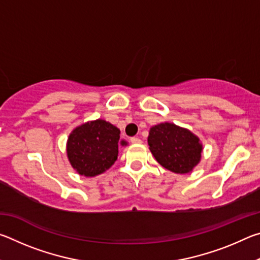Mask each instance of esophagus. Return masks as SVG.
Here are the masks:
<instances>
[{
    "label": "esophagus",
    "instance_id": "1",
    "mask_svg": "<svg viewBox=\"0 0 260 260\" xmlns=\"http://www.w3.org/2000/svg\"><path fill=\"white\" fill-rule=\"evenodd\" d=\"M131 142L132 143H141V140L139 138H136V136H133V138H131Z\"/></svg>",
    "mask_w": 260,
    "mask_h": 260
}]
</instances>
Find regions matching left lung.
Segmentation results:
<instances>
[{"label":"left lung","mask_w":260,"mask_h":260,"mask_svg":"<svg viewBox=\"0 0 260 260\" xmlns=\"http://www.w3.org/2000/svg\"><path fill=\"white\" fill-rule=\"evenodd\" d=\"M148 144L153 157L171 172L184 174L192 171L202 157V143L190 131L171 122L152 126Z\"/></svg>","instance_id":"1"}]
</instances>
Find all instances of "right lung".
I'll list each match as a JSON object with an SVG mask.
<instances>
[{"label":"right lung","mask_w":260,"mask_h":260,"mask_svg":"<svg viewBox=\"0 0 260 260\" xmlns=\"http://www.w3.org/2000/svg\"><path fill=\"white\" fill-rule=\"evenodd\" d=\"M120 131L110 122L98 119L88 121L72 131L68 139V158L80 175L95 177L110 169L118 157Z\"/></svg>","instance_id":"add662e5"}]
</instances>
